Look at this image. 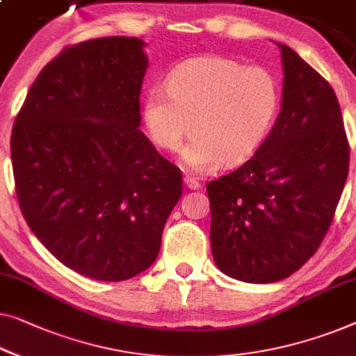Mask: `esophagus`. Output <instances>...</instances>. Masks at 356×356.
Masks as SVG:
<instances>
[{
    "mask_svg": "<svg viewBox=\"0 0 356 356\" xmlns=\"http://www.w3.org/2000/svg\"><path fill=\"white\" fill-rule=\"evenodd\" d=\"M183 183H184V186H186V188L191 189V191H195V189L200 188V183L197 181V179L191 178V177H184Z\"/></svg>",
    "mask_w": 356,
    "mask_h": 356,
    "instance_id": "1",
    "label": "esophagus"
}]
</instances>
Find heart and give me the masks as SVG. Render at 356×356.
<instances>
[{"mask_svg": "<svg viewBox=\"0 0 356 356\" xmlns=\"http://www.w3.org/2000/svg\"><path fill=\"white\" fill-rule=\"evenodd\" d=\"M281 104V83L270 69L209 56L175 67L167 90H147L141 117L151 141L168 152L178 151L194 127L181 163L204 173L255 156L275 128Z\"/></svg>", "mask_w": 356, "mask_h": 356, "instance_id": "heart-1", "label": "heart"}]
</instances>
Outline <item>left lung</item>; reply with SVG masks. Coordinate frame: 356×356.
<instances>
[{"label":"left lung","instance_id":"8db88e82","mask_svg":"<svg viewBox=\"0 0 356 356\" xmlns=\"http://www.w3.org/2000/svg\"><path fill=\"white\" fill-rule=\"evenodd\" d=\"M282 104L264 146L207 184L220 271L252 284L291 276L318 250L347 181L350 151L332 86L289 46Z\"/></svg>","mask_w":356,"mask_h":356}]
</instances>
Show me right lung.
Returning <instances> with one entry per match:
<instances>
[{"instance_id": "add662e5", "label": "right lung", "mask_w": 356, "mask_h": 356, "mask_svg": "<svg viewBox=\"0 0 356 356\" xmlns=\"http://www.w3.org/2000/svg\"><path fill=\"white\" fill-rule=\"evenodd\" d=\"M144 46L109 37L64 49L40 72L13 127L25 221L60 264L96 281L147 270L181 197L179 168L140 130Z\"/></svg>"}]
</instances>
